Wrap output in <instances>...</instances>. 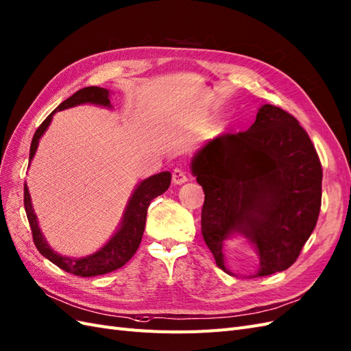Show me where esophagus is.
Masks as SVG:
<instances>
[{
  "instance_id": "34e87169",
  "label": "esophagus",
  "mask_w": 351,
  "mask_h": 351,
  "mask_svg": "<svg viewBox=\"0 0 351 351\" xmlns=\"http://www.w3.org/2000/svg\"><path fill=\"white\" fill-rule=\"evenodd\" d=\"M188 181V175L184 172L182 169H175L172 173V182L175 185H182Z\"/></svg>"
}]
</instances>
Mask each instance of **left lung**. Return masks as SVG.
Wrapping results in <instances>:
<instances>
[{
  "label": "left lung",
  "mask_w": 351,
  "mask_h": 351,
  "mask_svg": "<svg viewBox=\"0 0 351 351\" xmlns=\"http://www.w3.org/2000/svg\"><path fill=\"white\" fill-rule=\"evenodd\" d=\"M203 186L202 232L216 265L231 274L234 239L254 247L267 276L291 266L316 226L322 166L298 120L272 104L258 108L248 131L219 135L194 156Z\"/></svg>",
  "instance_id": "8db88e82"
}]
</instances>
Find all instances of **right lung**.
<instances>
[{
    "instance_id": "1",
    "label": "right lung",
    "mask_w": 351,
    "mask_h": 351,
    "mask_svg": "<svg viewBox=\"0 0 351 351\" xmlns=\"http://www.w3.org/2000/svg\"><path fill=\"white\" fill-rule=\"evenodd\" d=\"M108 98H110L108 89L99 88V86H86V88L79 89V91H76L72 97L64 99V101L44 120L41 126L36 129V132L32 138L31 153H29V163L32 162L39 144V139H41V136L47 131V128L49 126V123H51L56 112L75 107L79 104H86V103L103 106V107H112ZM170 179H172L170 172H162V173L149 176L144 179V181L139 182L135 188V191L132 193L131 198H129L123 217H122V222H120V226L116 231V234L110 238L101 248L97 250L95 253L85 257H79V258L58 254L48 245L47 239L41 232V228L38 225V219L31 202V194H29L27 185L25 184V195H23L25 210H26L29 225H31V229H32L35 247L38 248L39 253L49 260V262H53L60 269H63L66 272L73 274L76 276L89 278V276H98V275L113 272V270L126 265L135 254L143 239L148 206L152 203L153 198L158 197L160 194H163L166 191L170 185Z\"/></svg>"
}]
</instances>
